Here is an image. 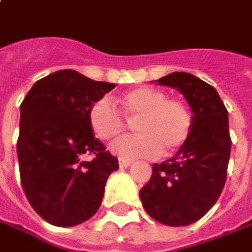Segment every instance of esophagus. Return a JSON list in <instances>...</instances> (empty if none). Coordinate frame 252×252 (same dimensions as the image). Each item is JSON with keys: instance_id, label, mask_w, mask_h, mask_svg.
<instances>
[{"instance_id": "esophagus-1", "label": "esophagus", "mask_w": 252, "mask_h": 252, "mask_svg": "<svg viewBox=\"0 0 252 252\" xmlns=\"http://www.w3.org/2000/svg\"><path fill=\"white\" fill-rule=\"evenodd\" d=\"M119 164L121 168H126V167H129V165H131V161H129V160H120Z\"/></svg>"}]
</instances>
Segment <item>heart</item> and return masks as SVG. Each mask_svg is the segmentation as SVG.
<instances>
[{"instance_id": "b5f03b06", "label": "heart", "mask_w": 252, "mask_h": 252, "mask_svg": "<svg viewBox=\"0 0 252 252\" xmlns=\"http://www.w3.org/2000/svg\"><path fill=\"white\" fill-rule=\"evenodd\" d=\"M126 120L135 121V136H126L110 145V152L123 160L171 155L184 146L191 129L189 107L181 99L167 97L162 91L138 87L119 97ZM90 126L99 139L110 140L124 131L126 121L106 97L92 104Z\"/></svg>"}]
</instances>
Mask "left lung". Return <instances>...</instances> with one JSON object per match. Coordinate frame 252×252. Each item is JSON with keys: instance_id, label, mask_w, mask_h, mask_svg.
I'll use <instances>...</instances> for the list:
<instances>
[{"instance_id": "obj_1", "label": "left lung", "mask_w": 252, "mask_h": 252, "mask_svg": "<svg viewBox=\"0 0 252 252\" xmlns=\"http://www.w3.org/2000/svg\"><path fill=\"white\" fill-rule=\"evenodd\" d=\"M157 84L184 95L191 129L175 155L153 164L152 178L139 191L140 201L157 222L186 226L203 218L223 189L232 148L227 110L217 90L190 73L175 71Z\"/></svg>"}]
</instances>
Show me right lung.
<instances>
[{"label":"right lung","mask_w":252,"mask_h":252,"mask_svg":"<svg viewBox=\"0 0 252 252\" xmlns=\"http://www.w3.org/2000/svg\"><path fill=\"white\" fill-rule=\"evenodd\" d=\"M114 87L59 70L38 80L20 104V181L34 211L51 225L76 226L92 218L107 178L119 169L90 126L92 104ZM84 154L95 158L85 162Z\"/></svg>","instance_id":"1"}]
</instances>
